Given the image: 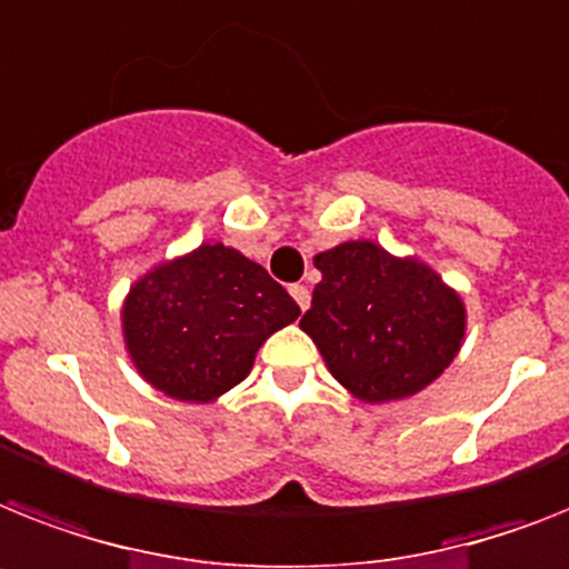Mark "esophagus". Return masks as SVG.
<instances>
[{
  "instance_id": "34e87169",
  "label": "esophagus",
  "mask_w": 569,
  "mask_h": 569,
  "mask_svg": "<svg viewBox=\"0 0 569 569\" xmlns=\"http://www.w3.org/2000/svg\"><path fill=\"white\" fill-rule=\"evenodd\" d=\"M290 296H293L296 305H299L302 311L311 305V290L305 288V284H290Z\"/></svg>"
}]
</instances>
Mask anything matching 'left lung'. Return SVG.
<instances>
[{
    "instance_id": "1",
    "label": "left lung",
    "mask_w": 569,
    "mask_h": 569,
    "mask_svg": "<svg viewBox=\"0 0 569 569\" xmlns=\"http://www.w3.org/2000/svg\"><path fill=\"white\" fill-rule=\"evenodd\" d=\"M302 331L328 372L360 401L416 396L457 358L465 308L453 290L416 258H396L372 241L319 252Z\"/></svg>"
}]
</instances>
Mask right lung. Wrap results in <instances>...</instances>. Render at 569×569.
Wrapping results in <instances>:
<instances>
[{"instance_id": "1", "label": "right lung", "mask_w": 569, "mask_h": 569, "mask_svg": "<svg viewBox=\"0 0 569 569\" xmlns=\"http://www.w3.org/2000/svg\"><path fill=\"white\" fill-rule=\"evenodd\" d=\"M296 317L288 290L223 243H203L150 270L121 311L127 351L142 378L194 403L241 383L267 337Z\"/></svg>"}]
</instances>
